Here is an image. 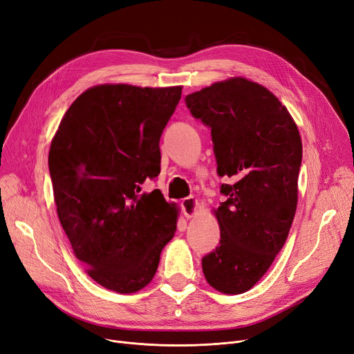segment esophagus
I'll return each instance as SVG.
<instances>
[{"instance_id":"esophagus-1","label":"esophagus","mask_w":354,"mask_h":354,"mask_svg":"<svg viewBox=\"0 0 354 354\" xmlns=\"http://www.w3.org/2000/svg\"><path fill=\"white\" fill-rule=\"evenodd\" d=\"M198 208H199V203H198V199L194 198V196L185 198L182 201V211H183V215H185L187 218L195 217L196 212H198Z\"/></svg>"}]
</instances>
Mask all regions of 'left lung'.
Segmentation results:
<instances>
[{"label": "left lung", "mask_w": 354, "mask_h": 354, "mask_svg": "<svg viewBox=\"0 0 354 354\" xmlns=\"http://www.w3.org/2000/svg\"><path fill=\"white\" fill-rule=\"evenodd\" d=\"M211 129L227 201L214 209L221 239L203 257L207 282L237 295L252 289L283 248L298 204L302 142L294 118L272 92L243 76L187 95Z\"/></svg>", "instance_id": "8db88e82"}]
</instances>
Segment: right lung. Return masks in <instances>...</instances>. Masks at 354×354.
Here are the masks:
<instances>
[{"instance_id":"right-lung-1","label":"right lung","mask_w":354,"mask_h":354,"mask_svg":"<svg viewBox=\"0 0 354 354\" xmlns=\"http://www.w3.org/2000/svg\"><path fill=\"white\" fill-rule=\"evenodd\" d=\"M182 86L102 84L65 113L49 150L60 224L76 259L101 286L134 294L150 283L176 232L179 208L160 191V136Z\"/></svg>"}]
</instances>
